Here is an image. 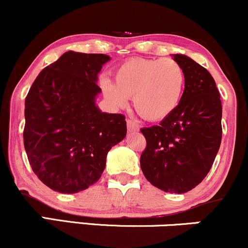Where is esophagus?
<instances>
[{"label":"esophagus","mask_w":248,"mask_h":248,"mask_svg":"<svg viewBox=\"0 0 248 248\" xmlns=\"http://www.w3.org/2000/svg\"><path fill=\"white\" fill-rule=\"evenodd\" d=\"M127 128H128V132H138V130L140 129L138 122L135 120H132V119H128L127 120Z\"/></svg>","instance_id":"1"}]
</instances>
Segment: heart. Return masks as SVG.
<instances>
[{
	"label": "heart",
	"instance_id": "b5f03b06",
	"mask_svg": "<svg viewBox=\"0 0 248 248\" xmlns=\"http://www.w3.org/2000/svg\"><path fill=\"white\" fill-rule=\"evenodd\" d=\"M114 81H102L105 94L118 106L133 98V106L147 121H161L178 106L186 72L171 58H133L115 69Z\"/></svg>",
	"mask_w": 248,
	"mask_h": 248
}]
</instances>
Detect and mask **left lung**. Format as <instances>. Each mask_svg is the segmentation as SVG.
Instances as JSON below:
<instances>
[{"instance_id": "obj_1", "label": "left lung", "mask_w": 248, "mask_h": 248, "mask_svg": "<svg viewBox=\"0 0 248 248\" xmlns=\"http://www.w3.org/2000/svg\"><path fill=\"white\" fill-rule=\"evenodd\" d=\"M186 72V87L176 109L158 126L141 128L146 149L142 172L154 186L171 193L196 187L211 169L221 142L220 94L205 67L173 55Z\"/></svg>"}]
</instances>
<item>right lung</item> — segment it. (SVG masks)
Returning <instances> with one entry per match:
<instances>
[{
	"mask_svg": "<svg viewBox=\"0 0 248 248\" xmlns=\"http://www.w3.org/2000/svg\"><path fill=\"white\" fill-rule=\"evenodd\" d=\"M109 57L69 51L41 71L25 98L24 148L50 189L76 193L94 184L107 153L126 138L124 114L101 113L98 73Z\"/></svg>",
	"mask_w": 248,
	"mask_h": 248,
	"instance_id": "obj_1",
	"label": "right lung"
}]
</instances>
